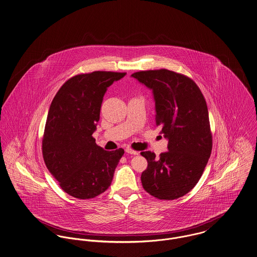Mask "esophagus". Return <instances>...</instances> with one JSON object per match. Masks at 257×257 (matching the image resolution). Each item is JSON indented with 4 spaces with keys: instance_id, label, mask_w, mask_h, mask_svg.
I'll use <instances>...</instances> for the list:
<instances>
[{
    "instance_id": "1",
    "label": "esophagus",
    "mask_w": 257,
    "mask_h": 257,
    "mask_svg": "<svg viewBox=\"0 0 257 257\" xmlns=\"http://www.w3.org/2000/svg\"><path fill=\"white\" fill-rule=\"evenodd\" d=\"M125 153L131 155H138V152L133 150V149H131V148H126V149H125Z\"/></svg>"
}]
</instances>
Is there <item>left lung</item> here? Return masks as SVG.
Masks as SVG:
<instances>
[{"label": "left lung", "instance_id": "8db88e82", "mask_svg": "<svg viewBox=\"0 0 257 257\" xmlns=\"http://www.w3.org/2000/svg\"><path fill=\"white\" fill-rule=\"evenodd\" d=\"M133 78L152 90L156 124L168 139V152H142L148 167L142 186L160 200L186 195L200 180L212 148L208 111L199 86L188 77L167 69L140 71Z\"/></svg>", "mask_w": 257, "mask_h": 257}]
</instances>
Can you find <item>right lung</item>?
Returning <instances> with one entry per match:
<instances>
[{"label":"right lung","mask_w":257,"mask_h":257,"mask_svg":"<svg viewBox=\"0 0 257 257\" xmlns=\"http://www.w3.org/2000/svg\"><path fill=\"white\" fill-rule=\"evenodd\" d=\"M125 73L95 71L77 75L52 100L43 138V157L60 187L77 199H91L111 185L123 149L105 151L92 134L103 96Z\"/></svg>","instance_id":"1"}]
</instances>
